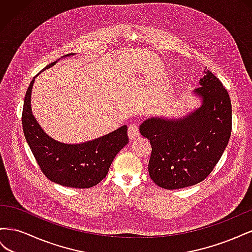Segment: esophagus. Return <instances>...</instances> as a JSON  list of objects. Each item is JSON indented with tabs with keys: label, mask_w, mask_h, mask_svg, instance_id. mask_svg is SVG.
Listing matches in <instances>:
<instances>
[{
	"label": "esophagus",
	"mask_w": 252,
	"mask_h": 252,
	"mask_svg": "<svg viewBox=\"0 0 252 252\" xmlns=\"http://www.w3.org/2000/svg\"><path fill=\"white\" fill-rule=\"evenodd\" d=\"M140 131H139V126L138 124H130L128 127V136L130 140H134L139 138Z\"/></svg>",
	"instance_id": "obj_1"
}]
</instances>
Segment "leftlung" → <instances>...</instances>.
<instances>
[{
	"mask_svg": "<svg viewBox=\"0 0 252 252\" xmlns=\"http://www.w3.org/2000/svg\"><path fill=\"white\" fill-rule=\"evenodd\" d=\"M192 94L201 105L185 117L145 120L140 132L151 144L150 179L165 189L197 184L208 177L231 134V101L227 90L206 70Z\"/></svg>",
	"mask_w": 252,
	"mask_h": 252,
	"instance_id": "1",
	"label": "left lung"
}]
</instances>
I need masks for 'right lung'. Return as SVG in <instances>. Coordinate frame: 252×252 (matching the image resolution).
I'll use <instances>...</instances> for the list:
<instances>
[{
  "instance_id": "add662e5",
  "label": "right lung",
  "mask_w": 252,
  "mask_h": 252,
  "mask_svg": "<svg viewBox=\"0 0 252 252\" xmlns=\"http://www.w3.org/2000/svg\"><path fill=\"white\" fill-rule=\"evenodd\" d=\"M70 56L72 53L63 56L62 59ZM58 61L47 65L42 71L55 66ZM35 78L36 75L26 91L22 125L25 139L41 170L50 181L62 186H95L107 175L119 151L128 144L127 126L123 125L108 134L79 144H66L52 139L43 130L32 113V90Z\"/></svg>"
}]
</instances>
